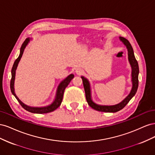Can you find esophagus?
Wrapping results in <instances>:
<instances>
[{
  "label": "esophagus",
  "mask_w": 155,
  "mask_h": 155,
  "mask_svg": "<svg viewBox=\"0 0 155 155\" xmlns=\"http://www.w3.org/2000/svg\"><path fill=\"white\" fill-rule=\"evenodd\" d=\"M83 72V69H81V68H77V69L76 70V73L77 74H78V75L81 74Z\"/></svg>",
  "instance_id": "esophagus-1"
}]
</instances>
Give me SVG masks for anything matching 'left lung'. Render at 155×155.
<instances>
[{
  "label": "left lung",
  "mask_w": 155,
  "mask_h": 155,
  "mask_svg": "<svg viewBox=\"0 0 155 155\" xmlns=\"http://www.w3.org/2000/svg\"><path fill=\"white\" fill-rule=\"evenodd\" d=\"M120 40L122 42L124 45L126 46L127 49L128 51V60L129 64L131 67V81H132V88H131L130 92L129 94V95L127 96L125 99L121 101L118 104L114 105H101L97 104L94 101H93L92 99L91 95V88L90 82L88 79L84 76H81L83 80V87L85 89V96L86 100L91 107L93 109H94L97 111L100 112H116L120 110L128 104L129 101L132 99V97L135 95L137 93L138 87V74H139V67L138 64L137 59H136L134 54V51L132 48V46L130 44L128 40L125 39L124 37H120Z\"/></svg>",
  "instance_id": "8db88e82"
}]
</instances>
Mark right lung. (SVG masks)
I'll use <instances>...</instances> for the list:
<instances>
[{"label": "right lung", "instance_id": "add662e5", "mask_svg": "<svg viewBox=\"0 0 155 155\" xmlns=\"http://www.w3.org/2000/svg\"><path fill=\"white\" fill-rule=\"evenodd\" d=\"M30 38H27L26 40L24 41V43H22L21 50H20V54L19 56H18V58L15 60V61L14 62V64L13 65V67L12 69V79H11V81H10V88H11V91L12 93L13 94V95L16 97V99L18 101V103L21 104V105L24 108L25 110L27 111L32 112V113H36V114H45V113H48V112H51L55 109H57L60 106V105L61 104V102L63 100V94L64 91L65 90V88L68 85V84L71 81L72 79L74 78V75L71 74H70L68 76H67L66 78L64 79L61 82L57 88V91H56V94L55 99L54 101L51 103V104L49 105L45 106V107H31L28 106L26 104H25L24 103L21 101L19 98H18L15 92V88H14V83H15V72L18 66V64L19 63L20 60L22 58V55L23 54V52H24V50L26 48V46L28 45V44L29 43V42L30 41Z\"/></svg>", "mask_w": 155, "mask_h": 155}]
</instances>
